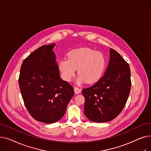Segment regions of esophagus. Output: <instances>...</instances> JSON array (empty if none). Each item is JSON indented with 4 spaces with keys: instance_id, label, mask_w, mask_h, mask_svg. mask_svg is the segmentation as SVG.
I'll return each instance as SVG.
<instances>
[{
    "instance_id": "1",
    "label": "esophagus",
    "mask_w": 151,
    "mask_h": 151,
    "mask_svg": "<svg viewBox=\"0 0 151 151\" xmlns=\"http://www.w3.org/2000/svg\"><path fill=\"white\" fill-rule=\"evenodd\" d=\"M81 89L80 88H78V87H75L74 88V91H75V93H76V94H78V93H80V92H81Z\"/></svg>"
}]
</instances>
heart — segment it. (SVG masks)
<instances>
[{
	"label": "heart",
	"instance_id": "obj_1",
	"mask_svg": "<svg viewBox=\"0 0 151 151\" xmlns=\"http://www.w3.org/2000/svg\"><path fill=\"white\" fill-rule=\"evenodd\" d=\"M106 65V59L101 52L89 47L74 49L68 53V59H62L59 69L62 78L70 81L78 69V83L92 84L101 78Z\"/></svg>",
	"mask_w": 151,
	"mask_h": 151
}]
</instances>
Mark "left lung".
<instances>
[{"label": "left lung", "mask_w": 151, "mask_h": 151, "mask_svg": "<svg viewBox=\"0 0 151 151\" xmlns=\"http://www.w3.org/2000/svg\"><path fill=\"white\" fill-rule=\"evenodd\" d=\"M109 50V62L104 75L82 91L84 114L90 121L98 123L112 121L121 113L131 88L129 63L116 51Z\"/></svg>", "instance_id": "1"}]
</instances>
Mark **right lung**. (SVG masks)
Returning a JSON list of instances; mask_svg holds the SVG:
<instances>
[{
  "instance_id": "right-lung-1",
  "label": "right lung",
  "mask_w": 151,
  "mask_h": 151,
  "mask_svg": "<svg viewBox=\"0 0 151 151\" xmlns=\"http://www.w3.org/2000/svg\"><path fill=\"white\" fill-rule=\"evenodd\" d=\"M55 45L42 46L32 52L24 60L19 77L29 113L35 120L46 124L60 119L74 95L73 86L60 77L52 51Z\"/></svg>"
}]
</instances>
